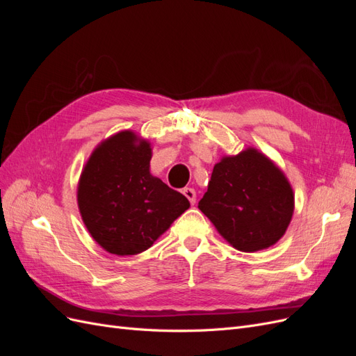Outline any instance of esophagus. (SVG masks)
<instances>
[{
    "mask_svg": "<svg viewBox=\"0 0 356 356\" xmlns=\"http://www.w3.org/2000/svg\"><path fill=\"white\" fill-rule=\"evenodd\" d=\"M182 195H184V196L190 200V203H191V204H195V203H196V191L193 190V188L186 187L184 190H182Z\"/></svg>",
    "mask_w": 356,
    "mask_h": 356,
    "instance_id": "1",
    "label": "esophagus"
}]
</instances>
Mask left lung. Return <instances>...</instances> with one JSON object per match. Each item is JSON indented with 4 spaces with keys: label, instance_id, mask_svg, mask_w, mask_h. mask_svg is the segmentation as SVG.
Here are the masks:
<instances>
[{
    "label": "left lung",
    "instance_id": "left-lung-1",
    "mask_svg": "<svg viewBox=\"0 0 356 356\" xmlns=\"http://www.w3.org/2000/svg\"><path fill=\"white\" fill-rule=\"evenodd\" d=\"M199 209L233 248L255 252L285 234L294 213V191L272 159L248 147L215 163Z\"/></svg>",
    "mask_w": 356,
    "mask_h": 356
}]
</instances>
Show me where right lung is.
I'll list each match as a JSON object with an SVG mask.
<instances>
[{"instance_id": "1", "label": "right lung", "mask_w": 356, "mask_h": 356, "mask_svg": "<svg viewBox=\"0 0 356 356\" xmlns=\"http://www.w3.org/2000/svg\"><path fill=\"white\" fill-rule=\"evenodd\" d=\"M152 143L120 131L95 147L77 186L81 220L106 252L124 257L148 250L190 202L149 172Z\"/></svg>"}]
</instances>
